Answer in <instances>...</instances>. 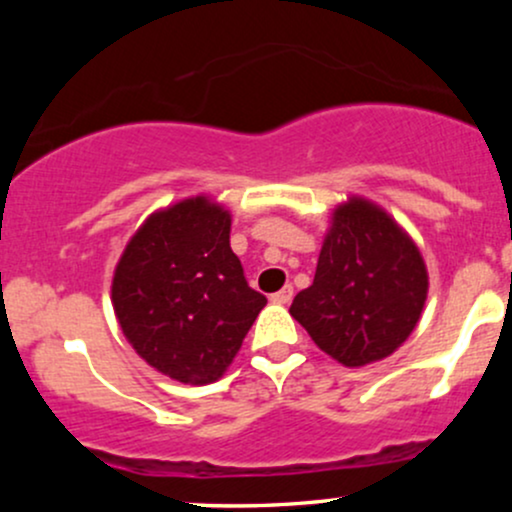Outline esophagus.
I'll return each instance as SVG.
<instances>
[{"mask_svg": "<svg viewBox=\"0 0 512 512\" xmlns=\"http://www.w3.org/2000/svg\"><path fill=\"white\" fill-rule=\"evenodd\" d=\"M291 298H293V286H284L281 291L272 293V303H279V305L291 303Z\"/></svg>", "mask_w": 512, "mask_h": 512, "instance_id": "1", "label": "esophagus"}]
</instances>
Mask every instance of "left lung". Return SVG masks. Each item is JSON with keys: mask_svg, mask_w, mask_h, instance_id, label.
<instances>
[{"mask_svg": "<svg viewBox=\"0 0 512 512\" xmlns=\"http://www.w3.org/2000/svg\"><path fill=\"white\" fill-rule=\"evenodd\" d=\"M428 296L424 257L399 223L363 197L332 214L315 279L289 313L325 354L358 368L395 354Z\"/></svg>", "mask_w": 512, "mask_h": 512, "instance_id": "1", "label": "left lung"}]
</instances>
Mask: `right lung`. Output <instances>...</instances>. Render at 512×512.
Segmentation results:
<instances>
[{
	"instance_id": "add662e5",
	"label": "right lung",
	"mask_w": 512,
	"mask_h": 512,
	"mask_svg": "<svg viewBox=\"0 0 512 512\" xmlns=\"http://www.w3.org/2000/svg\"><path fill=\"white\" fill-rule=\"evenodd\" d=\"M267 298L231 250V214L199 195L146 219L113 276V308L132 349L185 385L219 380Z\"/></svg>"
}]
</instances>
